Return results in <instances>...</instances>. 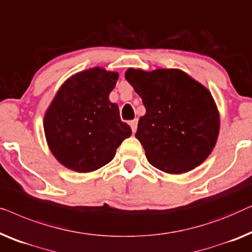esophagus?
Segmentation results:
<instances>
[{
	"instance_id": "1",
	"label": "esophagus",
	"mask_w": 252,
	"mask_h": 252,
	"mask_svg": "<svg viewBox=\"0 0 252 252\" xmlns=\"http://www.w3.org/2000/svg\"><path fill=\"white\" fill-rule=\"evenodd\" d=\"M137 125H138V120H132V121L130 122V126H131V130H132V132L134 133L137 130Z\"/></svg>"
}]
</instances>
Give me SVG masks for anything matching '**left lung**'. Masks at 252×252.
Wrapping results in <instances>:
<instances>
[{
    "label": "left lung",
    "mask_w": 252,
    "mask_h": 252,
    "mask_svg": "<svg viewBox=\"0 0 252 252\" xmlns=\"http://www.w3.org/2000/svg\"><path fill=\"white\" fill-rule=\"evenodd\" d=\"M126 79L146 108L136 138L148 162L168 173L200 165L214 150L219 132V114L208 89L179 69L130 68Z\"/></svg>",
    "instance_id": "1"
}]
</instances>
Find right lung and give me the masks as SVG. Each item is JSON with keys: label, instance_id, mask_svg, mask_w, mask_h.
<instances>
[{"label": "right lung", "instance_id": "obj_1", "mask_svg": "<svg viewBox=\"0 0 252 252\" xmlns=\"http://www.w3.org/2000/svg\"><path fill=\"white\" fill-rule=\"evenodd\" d=\"M118 73L90 68L63 84L44 116V132L52 154L76 172L94 171L114 158L131 127L108 99Z\"/></svg>", "mask_w": 252, "mask_h": 252}]
</instances>
